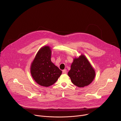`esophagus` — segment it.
I'll list each match as a JSON object with an SVG mask.
<instances>
[{
  "label": "esophagus",
  "mask_w": 121,
  "mask_h": 121,
  "mask_svg": "<svg viewBox=\"0 0 121 121\" xmlns=\"http://www.w3.org/2000/svg\"><path fill=\"white\" fill-rule=\"evenodd\" d=\"M66 72H67V71H66V69H64V70H63V71H62V72H63V74H66Z\"/></svg>",
  "instance_id": "1"
}]
</instances>
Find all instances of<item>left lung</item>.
<instances>
[{"instance_id":"8db88e82","label":"left lung","mask_w":121,"mask_h":121,"mask_svg":"<svg viewBox=\"0 0 121 121\" xmlns=\"http://www.w3.org/2000/svg\"><path fill=\"white\" fill-rule=\"evenodd\" d=\"M72 82L79 88L89 85L94 80L96 72L90 62L84 55L75 57L68 72Z\"/></svg>"}]
</instances>
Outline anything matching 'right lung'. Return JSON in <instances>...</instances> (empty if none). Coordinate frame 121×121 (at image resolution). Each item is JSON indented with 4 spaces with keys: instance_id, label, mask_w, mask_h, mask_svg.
<instances>
[{
    "instance_id": "add662e5",
    "label": "right lung",
    "mask_w": 121,
    "mask_h": 121,
    "mask_svg": "<svg viewBox=\"0 0 121 121\" xmlns=\"http://www.w3.org/2000/svg\"><path fill=\"white\" fill-rule=\"evenodd\" d=\"M50 46H44L38 51L30 65V73L39 85L48 87L54 84L62 74V71L51 61Z\"/></svg>"
}]
</instances>
